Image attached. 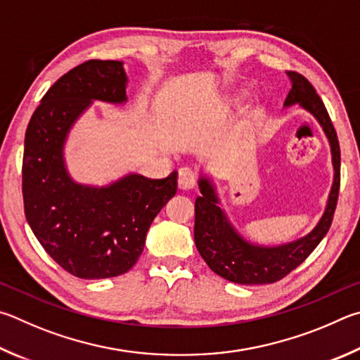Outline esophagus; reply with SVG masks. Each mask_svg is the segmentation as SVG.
Instances as JSON below:
<instances>
[{
    "label": "esophagus",
    "instance_id": "1",
    "mask_svg": "<svg viewBox=\"0 0 360 360\" xmlns=\"http://www.w3.org/2000/svg\"><path fill=\"white\" fill-rule=\"evenodd\" d=\"M198 175L190 167H181L179 170V188L180 190H193L196 186Z\"/></svg>",
    "mask_w": 360,
    "mask_h": 360
}]
</instances>
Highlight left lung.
<instances>
[{"label": "left lung", "instance_id": "obj_1", "mask_svg": "<svg viewBox=\"0 0 360 360\" xmlns=\"http://www.w3.org/2000/svg\"><path fill=\"white\" fill-rule=\"evenodd\" d=\"M292 88L285 105L300 104L323 126L332 150L333 185L327 200L323 218L310 234L299 240L280 245V247H261L245 240L232 228L224 212L218 207L217 193L207 179L199 180L202 196L196 199V218H194V242L213 272L238 285H269L280 281L304 262L318 247L329 231L333 213L337 209L340 191V143L337 131L330 122L323 99L304 75L294 71L288 72Z\"/></svg>", "mask_w": 360, "mask_h": 360}]
</instances>
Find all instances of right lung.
Segmentation results:
<instances>
[{"label": "right lung", "mask_w": 360, "mask_h": 360, "mask_svg": "<svg viewBox=\"0 0 360 360\" xmlns=\"http://www.w3.org/2000/svg\"><path fill=\"white\" fill-rule=\"evenodd\" d=\"M126 82L122 61L82 63L49 88L25 132V217L47 255L84 280L128 272L151 221L176 193V172L161 180L129 174L103 188L79 185L68 174L69 129L91 101L123 104Z\"/></svg>", "instance_id": "right-lung-1"}]
</instances>
